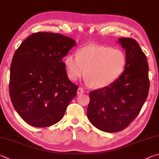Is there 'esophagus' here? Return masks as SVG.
<instances>
[{"mask_svg": "<svg viewBox=\"0 0 159 159\" xmlns=\"http://www.w3.org/2000/svg\"><path fill=\"white\" fill-rule=\"evenodd\" d=\"M83 92H84V90H83V89L81 88H79V89H77V94H83Z\"/></svg>", "mask_w": 159, "mask_h": 159, "instance_id": "obj_1", "label": "esophagus"}]
</instances>
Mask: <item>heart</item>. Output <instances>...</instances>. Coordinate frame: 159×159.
I'll return each mask as SVG.
<instances>
[{"instance_id":"b5f03b06","label":"heart","mask_w":159,"mask_h":159,"mask_svg":"<svg viewBox=\"0 0 159 159\" xmlns=\"http://www.w3.org/2000/svg\"><path fill=\"white\" fill-rule=\"evenodd\" d=\"M126 63L122 50L94 44L80 48L77 56L69 54L65 59L71 80H76L85 74L86 81L95 88H105L113 83L123 72Z\"/></svg>"}]
</instances>
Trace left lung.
<instances>
[{"label":"left lung","instance_id":"1","mask_svg":"<svg viewBox=\"0 0 159 159\" xmlns=\"http://www.w3.org/2000/svg\"><path fill=\"white\" fill-rule=\"evenodd\" d=\"M118 42L126 51L125 70L111 85L89 92L87 111L92 125L108 133L122 131L135 120L149 89V66L139 44L126 37Z\"/></svg>","mask_w":159,"mask_h":159}]
</instances>
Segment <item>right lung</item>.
Instances as JSON below:
<instances>
[{
  "instance_id": "right-lung-1",
  "label": "right lung",
  "mask_w": 159,
  "mask_h": 159,
  "mask_svg": "<svg viewBox=\"0 0 159 159\" xmlns=\"http://www.w3.org/2000/svg\"><path fill=\"white\" fill-rule=\"evenodd\" d=\"M76 41L58 33L39 32L23 42L10 66V96L25 122L47 127L62 119L78 86L68 79L62 61Z\"/></svg>"
}]
</instances>
